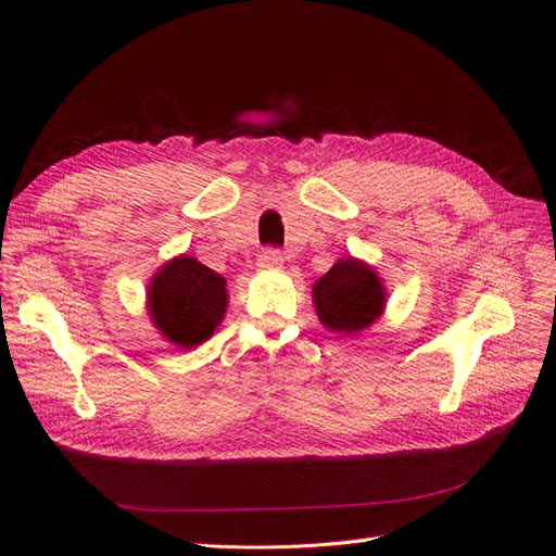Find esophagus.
<instances>
[{
    "label": "esophagus",
    "mask_w": 556,
    "mask_h": 556,
    "mask_svg": "<svg viewBox=\"0 0 556 556\" xmlns=\"http://www.w3.org/2000/svg\"><path fill=\"white\" fill-rule=\"evenodd\" d=\"M257 266L262 271H278V268H282V255L276 248H266L257 255Z\"/></svg>",
    "instance_id": "34e87169"
}]
</instances>
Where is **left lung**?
<instances>
[{
    "label": "left lung",
    "mask_w": 556,
    "mask_h": 556,
    "mask_svg": "<svg viewBox=\"0 0 556 556\" xmlns=\"http://www.w3.org/2000/svg\"><path fill=\"white\" fill-rule=\"evenodd\" d=\"M384 301V285L376 268L355 257L339 260L313 285L317 317L331 331H364L382 315Z\"/></svg>",
    "instance_id": "1"
}]
</instances>
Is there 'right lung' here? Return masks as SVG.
<instances>
[{
	"label": "right lung",
	"mask_w": 556,
	"mask_h": 556,
	"mask_svg": "<svg viewBox=\"0 0 556 556\" xmlns=\"http://www.w3.org/2000/svg\"><path fill=\"white\" fill-rule=\"evenodd\" d=\"M148 311L166 341L197 348L227 311V280L190 255L166 262L148 285Z\"/></svg>",
	"instance_id": "add662e5"
}]
</instances>
